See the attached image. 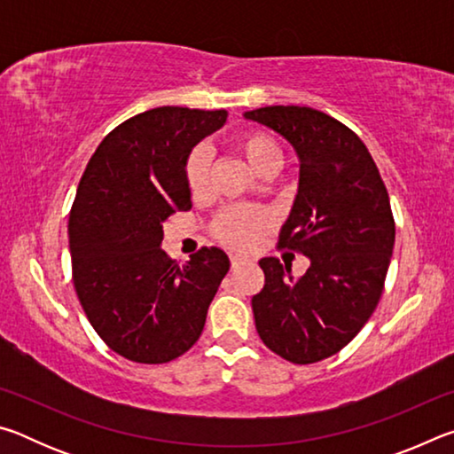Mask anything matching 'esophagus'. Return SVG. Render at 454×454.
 <instances>
[{
	"label": "esophagus",
	"mask_w": 454,
	"mask_h": 454,
	"mask_svg": "<svg viewBox=\"0 0 454 454\" xmlns=\"http://www.w3.org/2000/svg\"><path fill=\"white\" fill-rule=\"evenodd\" d=\"M246 262H250L248 258H244V256H238V254H234V256H230V264H232V268H238L240 264H246Z\"/></svg>",
	"instance_id": "esophagus-1"
}]
</instances>
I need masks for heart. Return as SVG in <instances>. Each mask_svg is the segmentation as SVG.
Here are the masks:
<instances>
[{"mask_svg":"<svg viewBox=\"0 0 454 454\" xmlns=\"http://www.w3.org/2000/svg\"><path fill=\"white\" fill-rule=\"evenodd\" d=\"M232 150L240 156L252 172L258 176L274 174L284 162V150L278 137L266 129H246L232 140ZM184 180L190 198L202 204L212 194L210 158L204 148H196L188 153L184 164ZM272 226L270 216L264 210L252 206H234L214 220V236L222 244L236 250H248L260 242Z\"/></svg>","mask_w":454,"mask_h":454,"instance_id":"b5f03b06","label":"heart"}]
</instances>
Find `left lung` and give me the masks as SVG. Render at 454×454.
Instances as JSON below:
<instances>
[{"label":"left lung","instance_id":"8db88e82","mask_svg":"<svg viewBox=\"0 0 454 454\" xmlns=\"http://www.w3.org/2000/svg\"><path fill=\"white\" fill-rule=\"evenodd\" d=\"M280 134L301 160L298 194L280 230V248L310 258L301 278L262 258L264 288L252 298L256 330L276 355L312 364L336 355L372 317L395 248L390 200L363 140L306 106L246 112Z\"/></svg>","mask_w":454,"mask_h":454}]
</instances>
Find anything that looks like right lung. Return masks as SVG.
Listing matches in <instances>:
<instances>
[{"mask_svg": "<svg viewBox=\"0 0 454 454\" xmlns=\"http://www.w3.org/2000/svg\"><path fill=\"white\" fill-rule=\"evenodd\" d=\"M226 118L180 106L137 114L104 137L75 192L74 286L99 338L132 363L164 364L194 347L230 268L214 246L182 266L160 248L164 222L192 208L188 153Z\"/></svg>", "mask_w": 454, "mask_h": 454, "instance_id": "right-lung-1", "label": "right lung"}]
</instances>
